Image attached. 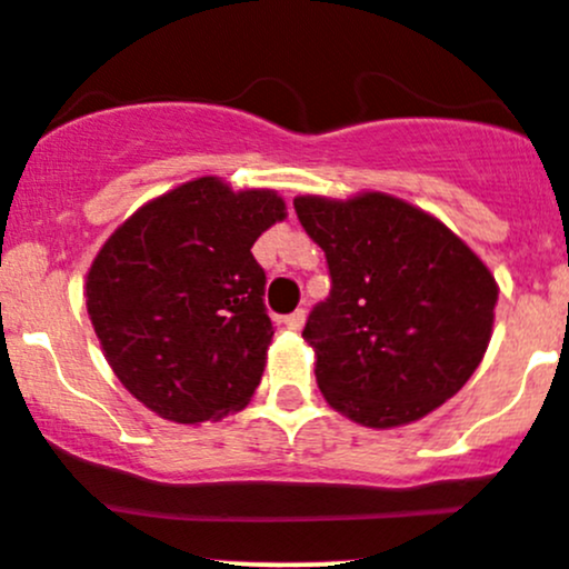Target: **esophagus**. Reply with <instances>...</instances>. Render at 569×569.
<instances>
[{
  "label": "esophagus",
  "instance_id": "1",
  "mask_svg": "<svg viewBox=\"0 0 569 569\" xmlns=\"http://www.w3.org/2000/svg\"><path fill=\"white\" fill-rule=\"evenodd\" d=\"M283 325H286V328H289V330H300L302 325H306V311H302V308H297L295 313H289V317L283 319Z\"/></svg>",
  "mask_w": 569,
  "mask_h": 569
}]
</instances>
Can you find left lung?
<instances>
[{"label": "left lung", "instance_id": "left-lung-1", "mask_svg": "<svg viewBox=\"0 0 569 569\" xmlns=\"http://www.w3.org/2000/svg\"><path fill=\"white\" fill-rule=\"evenodd\" d=\"M295 211L333 283L302 330L325 400L380 431L450 400L492 339L500 289L487 263L437 217L383 191L302 194Z\"/></svg>", "mask_w": 569, "mask_h": 569}]
</instances>
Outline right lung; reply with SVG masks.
Wrapping results in <instances>:
<instances>
[{
    "label": "right lung",
    "mask_w": 569,
    "mask_h": 569,
    "mask_svg": "<svg viewBox=\"0 0 569 569\" xmlns=\"http://www.w3.org/2000/svg\"><path fill=\"white\" fill-rule=\"evenodd\" d=\"M283 219L278 191L194 178L99 247L86 274L93 333L121 386L158 417L200 425L256 395L274 328L250 250Z\"/></svg>",
    "instance_id": "right-lung-1"
}]
</instances>
